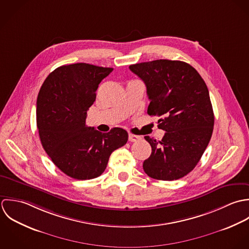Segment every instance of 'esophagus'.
Here are the masks:
<instances>
[{
    "mask_svg": "<svg viewBox=\"0 0 249 249\" xmlns=\"http://www.w3.org/2000/svg\"><path fill=\"white\" fill-rule=\"evenodd\" d=\"M129 142H139L142 140V138L140 136H137V135H133V134H129Z\"/></svg>",
    "mask_w": 249,
    "mask_h": 249,
    "instance_id": "esophagus-1",
    "label": "esophagus"
}]
</instances>
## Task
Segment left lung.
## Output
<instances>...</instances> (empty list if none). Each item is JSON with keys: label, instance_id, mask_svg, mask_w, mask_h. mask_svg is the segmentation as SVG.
<instances>
[{"label": "left lung", "instance_id": "left-lung-1", "mask_svg": "<svg viewBox=\"0 0 249 249\" xmlns=\"http://www.w3.org/2000/svg\"><path fill=\"white\" fill-rule=\"evenodd\" d=\"M129 68L146 86L147 113L164 116L158 121L165 131L162 140L144 137L152 153L143 170L157 180L180 179L196 167L212 138L214 116L208 88L192 65L180 60L157 59Z\"/></svg>", "mask_w": 249, "mask_h": 249}]
</instances>
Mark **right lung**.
Listing matches in <instances>:
<instances>
[{"label":"right lung","instance_id":"add662e5","mask_svg":"<svg viewBox=\"0 0 249 249\" xmlns=\"http://www.w3.org/2000/svg\"><path fill=\"white\" fill-rule=\"evenodd\" d=\"M112 70L83 62L63 65L49 74L39 90L36 124L41 144L52 161L71 178L98 177L110 154L128 141L122 128L101 133L86 125L98 86Z\"/></svg>","mask_w":249,"mask_h":249}]
</instances>
